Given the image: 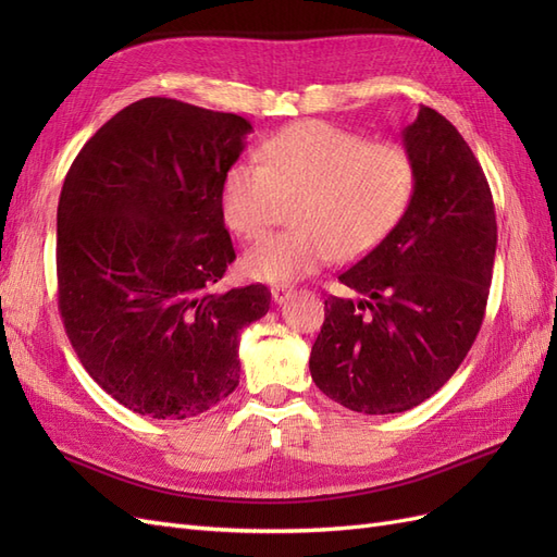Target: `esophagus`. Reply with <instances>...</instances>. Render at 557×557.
Returning <instances> with one entry per match:
<instances>
[{
  "label": "esophagus",
  "instance_id": "1",
  "mask_svg": "<svg viewBox=\"0 0 557 557\" xmlns=\"http://www.w3.org/2000/svg\"><path fill=\"white\" fill-rule=\"evenodd\" d=\"M293 295V288H274L272 290V299L276 301V305H283L285 299H288Z\"/></svg>",
  "mask_w": 557,
  "mask_h": 557
}]
</instances>
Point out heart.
Segmentation results:
<instances>
[{"label":"heart","instance_id":"obj_1","mask_svg":"<svg viewBox=\"0 0 557 557\" xmlns=\"http://www.w3.org/2000/svg\"><path fill=\"white\" fill-rule=\"evenodd\" d=\"M416 164L399 144L323 121L283 127L262 144V162H234L221 188L223 218L244 239L272 225L283 199H296L295 230L269 234L244 256V272L288 285L332 258H358L381 244L407 213Z\"/></svg>","mask_w":557,"mask_h":557}]
</instances>
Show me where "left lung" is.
I'll return each instance as SVG.
<instances>
[{
  "mask_svg": "<svg viewBox=\"0 0 557 557\" xmlns=\"http://www.w3.org/2000/svg\"><path fill=\"white\" fill-rule=\"evenodd\" d=\"M416 164L411 205L339 281L311 348V379L346 409L401 413L432 397L474 344L491 293L497 223L471 148L442 113L420 107L401 129Z\"/></svg>",
  "mask_w": 557,
  "mask_h": 557,
  "instance_id": "8db88e82",
  "label": "left lung"
}]
</instances>
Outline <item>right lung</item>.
Masks as SVG:
<instances>
[{
	"instance_id": "obj_1",
	"label": "right lung",
	"mask_w": 557,
	"mask_h": 557,
	"mask_svg": "<svg viewBox=\"0 0 557 557\" xmlns=\"http://www.w3.org/2000/svg\"><path fill=\"white\" fill-rule=\"evenodd\" d=\"M250 123L166 97L117 111L58 205V307L86 372L134 413L183 420L239 385V332L269 311L234 262L221 188Z\"/></svg>"
}]
</instances>
